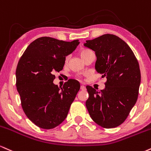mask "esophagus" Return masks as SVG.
I'll return each mask as SVG.
<instances>
[{"label": "esophagus", "mask_w": 151, "mask_h": 151, "mask_svg": "<svg viewBox=\"0 0 151 151\" xmlns=\"http://www.w3.org/2000/svg\"><path fill=\"white\" fill-rule=\"evenodd\" d=\"M86 89V87H85L84 86H83V85L81 86V90H85Z\"/></svg>", "instance_id": "34e87169"}]
</instances>
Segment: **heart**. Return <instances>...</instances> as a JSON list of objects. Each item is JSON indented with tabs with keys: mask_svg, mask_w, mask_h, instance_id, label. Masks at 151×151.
I'll return each mask as SVG.
<instances>
[{
	"mask_svg": "<svg viewBox=\"0 0 151 151\" xmlns=\"http://www.w3.org/2000/svg\"><path fill=\"white\" fill-rule=\"evenodd\" d=\"M92 52H93V51H92L91 50H90V49H86V48H83V49H81V51H80V54H81V57H82L83 59H84V58H86L87 56H88V55H89L90 53H92ZM68 57L65 58V63L68 61ZM78 77L81 78V76H78Z\"/></svg>",
	"mask_w": 151,
	"mask_h": 151,
	"instance_id": "1",
	"label": "heart"
}]
</instances>
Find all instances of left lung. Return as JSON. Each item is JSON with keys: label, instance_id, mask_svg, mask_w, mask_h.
<instances>
[{"label": "left lung", "instance_id": "8db88e82", "mask_svg": "<svg viewBox=\"0 0 151 151\" xmlns=\"http://www.w3.org/2000/svg\"><path fill=\"white\" fill-rule=\"evenodd\" d=\"M84 46L95 52V69L106 77L105 88L87 86L89 98L86 105L92 119L103 128H114L127 119L136 104L141 83L139 62L129 46L121 38L106 34Z\"/></svg>", "mask_w": 151, "mask_h": 151}]
</instances>
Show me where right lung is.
<instances>
[{"mask_svg": "<svg viewBox=\"0 0 151 151\" xmlns=\"http://www.w3.org/2000/svg\"><path fill=\"white\" fill-rule=\"evenodd\" d=\"M78 40L65 42L49 37L37 39L23 53L16 68V87L24 114L40 128H55L64 121L80 90L68 80L63 88L53 81L63 70L65 56L76 49Z\"/></svg>", "mask_w": 151, "mask_h": 151, "instance_id": "1", "label": "right lung"}]
</instances>
